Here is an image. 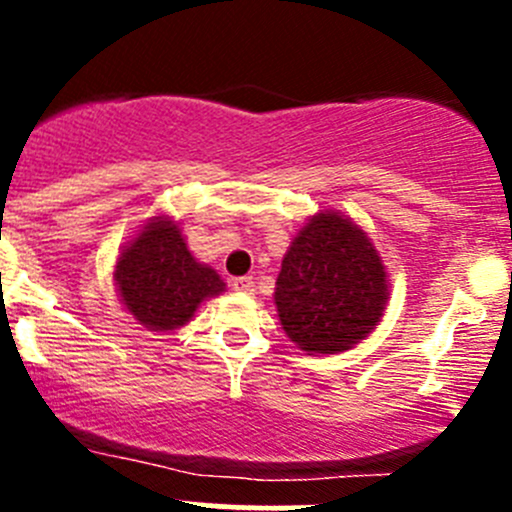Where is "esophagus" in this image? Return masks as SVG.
Segmentation results:
<instances>
[{"label":"esophagus","instance_id":"34e87169","mask_svg":"<svg viewBox=\"0 0 512 512\" xmlns=\"http://www.w3.org/2000/svg\"><path fill=\"white\" fill-rule=\"evenodd\" d=\"M232 289H235V292H255V282H252V277H235V280H232Z\"/></svg>","mask_w":512,"mask_h":512}]
</instances>
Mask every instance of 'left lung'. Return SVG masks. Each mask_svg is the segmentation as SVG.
Masks as SVG:
<instances>
[{"label":"left lung","mask_w":512,"mask_h":512,"mask_svg":"<svg viewBox=\"0 0 512 512\" xmlns=\"http://www.w3.org/2000/svg\"><path fill=\"white\" fill-rule=\"evenodd\" d=\"M386 272L369 237L352 220L319 213L282 260L275 304L299 349L337 354L364 339L384 312Z\"/></svg>","instance_id":"left-lung-1"}]
</instances>
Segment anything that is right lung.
Instances as JSON below:
<instances>
[{"label": "right lung", "mask_w": 512, "mask_h": 512, "mask_svg": "<svg viewBox=\"0 0 512 512\" xmlns=\"http://www.w3.org/2000/svg\"><path fill=\"white\" fill-rule=\"evenodd\" d=\"M116 285L143 327L168 332L183 327L203 299L223 292L225 282L195 262L178 225L156 218L118 257Z\"/></svg>", "instance_id": "add662e5"}]
</instances>
